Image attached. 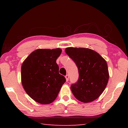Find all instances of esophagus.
<instances>
[{
  "mask_svg": "<svg viewBox=\"0 0 128 128\" xmlns=\"http://www.w3.org/2000/svg\"><path fill=\"white\" fill-rule=\"evenodd\" d=\"M65 77H66V81H68V80H69V75L68 74H66V76H65Z\"/></svg>",
  "mask_w": 128,
  "mask_h": 128,
  "instance_id": "34e87169",
  "label": "esophagus"
}]
</instances>
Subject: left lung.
Wrapping results in <instances>:
<instances>
[{"label": "left lung", "mask_w": 128, "mask_h": 128, "mask_svg": "<svg viewBox=\"0 0 128 128\" xmlns=\"http://www.w3.org/2000/svg\"><path fill=\"white\" fill-rule=\"evenodd\" d=\"M65 51L78 70V80L70 86L75 98L84 103L96 99L104 90L109 79L106 61L89 48L68 47Z\"/></svg>", "instance_id": "8db88e82"}]
</instances>
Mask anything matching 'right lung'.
I'll return each mask as SVG.
<instances>
[{"instance_id":"1","label":"right lung","mask_w":128,"mask_h":128,"mask_svg":"<svg viewBox=\"0 0 128 128\" xmlns=\"http://www.w3.org/2000/svg\"><path fill=\"white\" fill-rule=\"evenodd\" d=\"M60 48L38 49L28 56L21 66V82L28 95L36 102L48 104L55 100L66 78L59 74L56 59Z\"/></svg>"}]
</instances>
